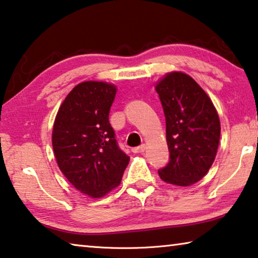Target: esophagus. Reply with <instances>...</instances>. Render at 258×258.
Masks as SVG:
<instances>
[{"mask_svg":"<svg viewBox=\"0 0 258 258\" xmlns=\"http://www.w3.org/2000/svg\"><path fill=\"white\" fill-rule=\"evenodd\" d=\"M145 150H146V145H141L140 147H137L134 148V149H132L134 154H142V152H145Z\"/></svg>","mask_w":258,"mask_h":258,"instance_id":"obj_1","label":"esophagus"}]
</instances>
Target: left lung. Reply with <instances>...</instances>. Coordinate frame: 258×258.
Masks as SVG:
<instances>
[{
	"label": "left lung",
	"mask_w": 258,
	"mask_h": 258,
	"mask_svg": "<svg viewBox=\"0 0 258 258\" xmlns=\"http://www.w3.org/2000/svg\"><path fill=\"white\" fill-rule=\"evenodd\" d=\"M166 117L171 159L158 171L161 180L178 186L195 184L215 160L221 137L220 117L211 98L194 78L167 73L156 83Z\"/></svg>",
	"instance_id": "1"
}]
</instances>
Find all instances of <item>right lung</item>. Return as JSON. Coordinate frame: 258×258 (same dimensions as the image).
Masks as SVG:
<instances>
[{"mask_svg":"<svg viewBox=\"0 0 258 258\" xmlns=\"http://www.w3.org/2000/svg\"><path fill=\"white\" fill-rule=\"evenodd\" d=\"M116 92L117 86L111 83H80L61 103L52 130L60 171L91 198H101L118 186L130 161L117 146L109 123Z\"/></svg>","mask_w":258,"mask_h":258,"instance_id":"1","label":"right lung"}]
</instances>
